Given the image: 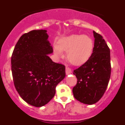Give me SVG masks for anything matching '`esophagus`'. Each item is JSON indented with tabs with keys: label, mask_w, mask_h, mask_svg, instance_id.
I'll return each mask as SVG.
<instances>
[{
	"label": "esophagus",
	"mask_w": 125,
	"mask_h": 125,
	"mask_svg": "<svg viewBox=\"0 0 125 125\" xmlns=\"http://www.w3.org/2000/svg\"><path fill=\"white\" fill-rule=\"evenodd\" d=\"M72 73V71H71V69H69V68H67L66 67V74L68 75V74H71Z\"/></svg>",
	"instance_id": "1"
}]
</instances>
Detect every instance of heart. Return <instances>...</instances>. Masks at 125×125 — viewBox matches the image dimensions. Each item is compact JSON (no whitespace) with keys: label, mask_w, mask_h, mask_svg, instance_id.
I'll return each mask as SVG.
<instances>
[{"label":"heart","mask_w":125,"mask_h":125,"mask_svg":"<svg viewBox=\"0 0 125 125\" xmlns=\"http://www.w3.org/2000/svg\"><path fill=\"white\" fill-rule=\"evenodd\" d=\"M93 49V42L86 35L72 34L59 40L58 45H54L53 50L56 57L63 56L66 51L68 60L74 66L84 64L91 56Z\"/></svg>","instance_id":"heart-1"}]
</instances>
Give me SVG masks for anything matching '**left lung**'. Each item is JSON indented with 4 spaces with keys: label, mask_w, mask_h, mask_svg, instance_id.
<instances>
[{
    "label": "left lung",
    "mask_w": 125,
    "mask_h": 125,
    "mask_svg": "<svg viewBox=\"0 0 125 125\" xmlns=\"http://www.w3.org/2000/svg\"><path fill=\"white\" fill-rule=\"evenodd\" d=\"M93 36L94 44L92 54L73 73L78 79L73 89L74 96L86 104H94L101 99L111 75L110 49L100 34L93 31Z\"/></svg>",
    "instance_id": "left-lung-1"
}]
</instances>
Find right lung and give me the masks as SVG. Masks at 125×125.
Here are the masks:
<instances>
[{
  "label": "right lung",
  "instance_id": "add662e5",
  "mask_svg": "<svg viewBox=\"0 0 125 125\" xmlns=\"http://www.w3.org/2000/svg\"><path fill=\"white\" fill-rule=\"evenodd\" d=\"M46 30L23 34L14 47L12 73L15 89L23 100L36 107L44 106L56 93V87L66 76L65 66L53 62V52Z\"/></svg>",
  "mask_w": 125,
  "mask_h": 125
}]
</instances>
